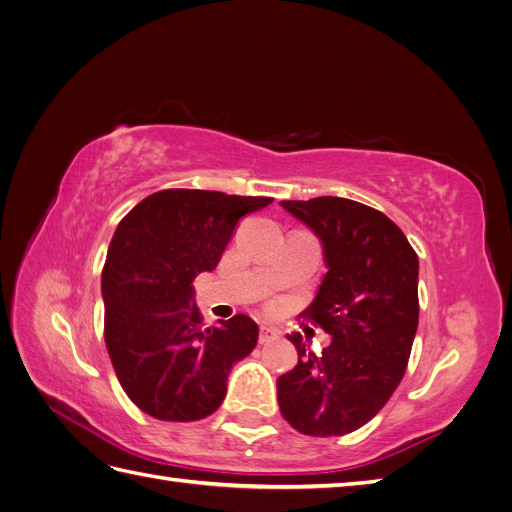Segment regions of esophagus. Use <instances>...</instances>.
Returning a JSON list of instances; mask_svg holds the SVG:
<instances>
[{
    "instance_id": "34e87169",
    "label": "esophagus",
    "mask_w": 512,
    "mask_h": 512,
    "mask_svg": "<svg viewBox=\"0 0 512 512\" xmlns=\"http://www.w3.org/2000/svg\"><path fill=\"white\" fill-rule=\"evenodd\" d=\"M277 335H280V331L273 329V327H267V324H262L258 339H260V344H267V342H273V339H277Z\"/></svg>"
}]
</instances>
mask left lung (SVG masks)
I'll list each match as a JSON object with an SVG mask.
<instances>
[{"label": "left lung", "mask_w": 512, "mask_h": 512, "mask_svg": "<svg viewBox=\"0 0 512 512\" xmlns=\"http://www.w3.org/2000/svg\"><path fill=\"white\" fill-rule=\"evenodd\" d=\"M322 243L327 273L303 316L331 335L320 356L297 333L299 363L277 378V404L305 436H344L371 421L408 367L418 327V256L384 213L356 200H282Z\"/></svg>", "instance_id": "obj_1"}]
</instances>
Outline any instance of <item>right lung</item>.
Here are the masks:
<instances>
[{
    "mask_svg": "<svg viewBox=\"0 0 512 512\" xmlns=\"http://www.w3.org/2000/svg\"><path fill=\"white\" fill-rule=\"evenodd\" d=\"M262 196L162 190L115 230L102 269L104 339L134 404L160 421H200L222 406L228 374L258 342L245 314L203 327L194 277L213 271L239 220Z\"/></svg>",
    "mask_w": 512,
    "mask_h": 512,
    "instance_id": "right-lung-1",
    "label": "right lung"
}]
</instances>
